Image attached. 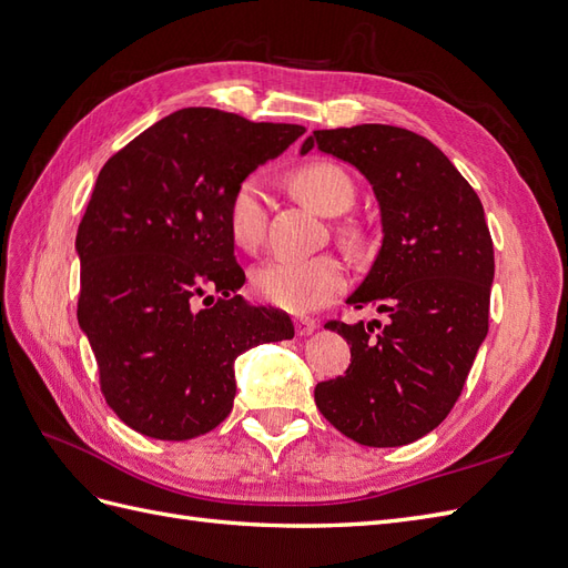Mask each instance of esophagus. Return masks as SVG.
<instances>
[{"instance_id":"1","label":"esophagus","mask_w":568,"mask_h":568,"mask_svg":"<svg viewBox=\"0 0 568 568\" xmlns=\"http://www.w3.org/2000/svg\"><path fill=\"white\" fill-rule=\"evenodd\" d=\"M294 324H296V334H298V336L313 334V332H315V326H317V322H315V320H311V317H296V320H294Z\"/></svg>"}]
</instances>
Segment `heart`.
Masks as SVG:
<instances>
[{
	"label": "heart",
	"instance_id": "1",
	"mask_svg": "<svg viewBox=\"0 0 568 568\" xmlns=\"http://www.w3.org/2000/svg\"><path fill=\"white\" fill-rule=\"evenodd\" d=\"M286 182L303 203L322 215L348 211L355 199V186L346 170L329 161H313L291 170ZM225 222L239 248L255 251L263 244L267 199L261 182L246 178L232 189L225 205ZM338 239L343 246L355 251L363 246V230L343 225ZM251 288L257 298L286 313H311L346 288V267L332 253L301 257V261L277 257V261L253 267Z\"/></svg>",
	"mask_w": 568,
	"mask_h": 568
}]
</instances>
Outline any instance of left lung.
Instances as JSON below:
<instances>
[{
  "label": "left lung",
  "mask_w": 568,
  "mask_h": 568,
  "mask_svg": "<svg viewBox=\"0 0 568 568\" xmlns=\"http://www.w3.org/2000/svg\"><path fill=\"white\" fill-rule=\"evenodd\" d=\"M317 146L363 173L382 209V251L348 303L388 315L326 322L351 346L343 376L315 386L324 419L369 448L426 436L450 415L488 334L493 239L484 205L426 136L393 125L315 130Z\"/></svg>",
  "instance_id": "1"
}]
</instances>
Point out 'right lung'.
<instances>
[{"label": "right lung", "instance_id": "obj_1", "mask_svg": "<svg viewBox=\"0 0 568 568\" xmlns=\"http://www.w3.org/2000/svg\"><path fill=\"white\" fill-rule=\"evenodd\" d=\"M303 132L182 109L101 168L75 236L78 322L101 393L134 432L159 440L213 432L234 405V359L294 336L288 315L239 296L246 277L225 205Z\"/></svg>", "mask_w": 568, "mask_h": 568}]
</instances>
